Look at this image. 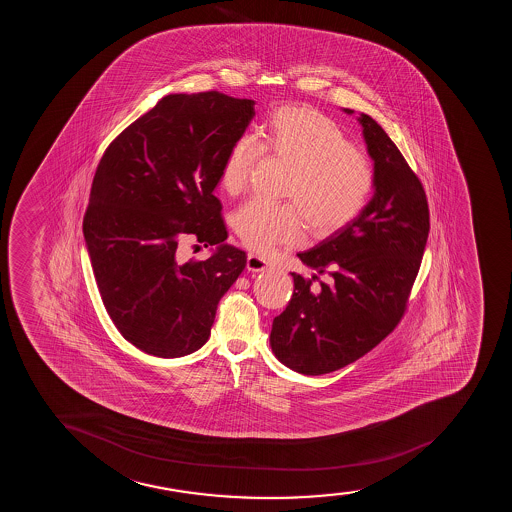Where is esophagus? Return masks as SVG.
Masks as SVG:
<instances>
[{"label":"esophagus","mask_w":512,"mask_h":512,"mask_svg":"<svg viewBox=\"0 0 512 512\" xmlns=\"http://www.w3.org/2000/svg\"><path fill=\"white\" fill-rule=\"evenodd\" d=\"M268 268H270V265H268L266 259L259 258L256 254H247V270L259 273V271H266Z\"/></svg>","instance_id":"obj_1"}]
</instances>
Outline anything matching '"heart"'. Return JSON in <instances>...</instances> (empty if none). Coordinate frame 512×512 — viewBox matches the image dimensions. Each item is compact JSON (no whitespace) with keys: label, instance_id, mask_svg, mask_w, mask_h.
Wrapping results in <instances>:
<instances>
[{"label":"heart","instance_id":"obj_1","mask_svg":"<svg viewBox=\"0 0 512 512\" xmlns=\"http://www.w3.org/2000/svg\"><path fill=\"white\" fill-rule=\"evenodd\" d=\"M259 152L290 165L285 196L296 205L270 206L251 200L232 215L244 246L258 254L294 246L311 225L312 234H335L357 217L372 193L374 169L364 153L323 112L307 106L271 111L254 133ZM258 149L239 138L225 152L218 184L227 194L246 188Z\"/></svg>","mask_w":512,"mask_h":512}]
</instances>
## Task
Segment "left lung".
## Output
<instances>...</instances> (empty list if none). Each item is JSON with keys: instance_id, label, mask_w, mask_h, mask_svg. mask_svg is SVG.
<instances>
[{"instance_id": "8db88e82", "label": "left lung", "mask_w": 512, "mask_h": 512, "mask_svg": "<svg viewBox=\"0 0 512 512\" xmlns=\"http://www.w3.org/2000/svg\"><path fill=\"white\" fill-rule=\"evenodd\" d=\"M357 121L374 162V194L350 224L297 254L316 273H292L294 295L271 328L275 357L306 376L352 364L393 331L429 237V206L418 177L371 116L362 112ZM318 274H328L329 282L314 289Z\"/></svg>"}]
</instances>
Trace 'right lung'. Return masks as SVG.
<instances>
[{
  "label": "right lung",
  "instance_id": "add662e5",
  "mask_svg": "<svg viewBox=\"0 0 512 512\" xmlns=\"http://www.w3.org/2000/svg\"><path fill=\"white\" fill-rule=\"evenodd\" d=\"M254 104L220 92L165 95L100 159L83 237L109 318L141 352L177 359L200 350L246 268V253L225 242L213 191ZM184 233L212 246L211 258L181 266Z\"/></svg>",
  "mask_w": 512,
  "mask_h": 512
}]
</instances>
